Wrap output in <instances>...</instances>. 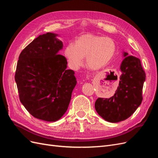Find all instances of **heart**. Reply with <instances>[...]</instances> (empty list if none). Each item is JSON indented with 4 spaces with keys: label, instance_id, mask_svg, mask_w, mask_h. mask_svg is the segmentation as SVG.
Returning a JSON list of instances; mask_svg holds the SVG:
<instances>
[{
    "label": "heart",
    "instance_id": "1",
    "mask_svg": "<svg viewBox=\"0 0 158 158\" xmlns=\"http://www.w3.org/2000/svg\"><path fill=\"white\" fill-rule=\"evenodd\" d=\"M115 52L116 44L112 38L88 33L79 37L74 45H66L64 55L72 68H78L85 57L87 67L98 70L112 60Z\"/></svg>",
    "mask_w": 158,
    "mask_h": 158
}]
</instances>
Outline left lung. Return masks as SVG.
I'll return each mask as SVG.
<instances>
[{
  "instance_id": "left-lung-1",
  "label": "left lung",
  "mask_w": 158,
  "mask_h": 158,
  "mask_svg": "<svg viewBox=\"0 0 158 158\" xmlns=\"http://www.w3.org/2000/svg\"><path fill=\"white\" fill-rule=\"evenodd\" d=\"M124 52L121 75L115 93L110 98H98L95 109L99 115L110 123L125 120L135 113L142 101L146 74L139 59Z\"/></svg>"
}]
</instances>
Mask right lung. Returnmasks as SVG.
<instances>
[{
	"instance_id": "add662e5",
	"label": "right lung",
	"mask_w": 158,
	"mask_h": 158,
	"mask_svg": "<svg viewBox=\"0 0 158 158\" xmlns=\"http://www.w3.org/2000/svg\"><path fill=\"white\" fill-rule=\"evenodd\" d=\"M57 34L40 35L19 56L15 81L21 103L33 117L58 121L67 110L76 85L74 72L59 51L63 44Z\"/></svg>"
}]
</instances>
